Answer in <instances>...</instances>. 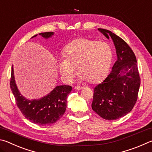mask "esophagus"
Masks as SVG:
<instances>
[{
    "instance_id": "esophagus-1",
    "label": "esophagus",
    "mask_w": 152,
    "mask_h": 152,
    "mask_svg": "<svg viewBox=\"0 0 152 152\" xmlns=\"http://www.w3.org/2000/svg\"><path fill=\"white\" fill-rule=\"evenodd\" d=\"M74 89H75L76 91H80L81 89H82V88L81 86H75L74 87Z\"/></svg>"
}]
</instances>
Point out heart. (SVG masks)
I'll use <instances>...</instances> for the list:
<instances>
[{
	"label": "heart",
	"instance_id": "1",
	"mask_svg": "<svg viewBox=\"0 0 152 152\" xmlns=\"http://www.w3.org/2000/svg\"><path fill=\"white\" fill-rule=\"evenodd\" d=\"M112 56V49L109 43L78 38L66 45L64 56L58 59V67L66 82L73 79L78 67L81 79L95 83L106 75Z\"/></svg>",
	"mask_w": 152,
	"mask_h": 152
}]
</instances>
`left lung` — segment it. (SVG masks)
<instances>
[{
    "label": "left lung",
    "mask_w": 152,
    "mask_h": 152,
    "mask_svg": "<svg viewBox=\"0 0 152 152\" xmlns=\"http://www.w3.org/2000/svg\"><path fill=\"white\" fill-rule=\"evenodd\" d=\"M107 39L111 38L117 53L112 70L94 88L92 109L106 120H116L133 109L140 86L137 60L124 40L109 30L98 29Z\"/></svg>",
    "instance_id": "1"
}]
</instances>
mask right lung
<instances>
[{
	"mask_svg": "<svg viewBox=\"0 0 152 152\" xmlns=\"http://www.w3.org/2000/svg\"><path fill=\"white\" fill-rule=\"evenodd\" d=\"M44 39H48L54 35L53 32L39 33ZM37 35L33 36L35 37ZM11 89L16 100L17 105L27 119L40 125H50L56 123L62 117L67 107V96L72 91L68 85L56 86L53 91L42 98L29 100L23 96L15 82L13 66H12Z\"/></svg>",
	"mask_w": 152,
	"mask_h": 152,
	"instance_id": "1",
	"label": "right lung"
}]
</instances>
